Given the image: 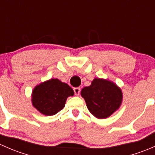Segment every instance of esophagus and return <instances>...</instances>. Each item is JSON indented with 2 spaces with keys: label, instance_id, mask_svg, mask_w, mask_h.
<instances>
[{
  "label": "esophagus",
  "instance_id": "1",
  "mask_svg": "<svg viewBox=\"0 0 155 155\" xmlns=\"http://www.w3.org/2000/svg\"><path fill=\"white\" fill-rule=\"evenodd\" d=\"M73 91H74L75 94H76V96H79V93H80V87H75V88L73 89Z\"/></svg>",
  "mask_w": 155,
  "mask_h": 155
}]
</instances>
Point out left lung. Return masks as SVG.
<instances>
[{
    "label": "left lung",
    "instance_id": "1",
    "mask_svg": "<svg viewBox=\"0 0 155 155\" xmlns=\"http://www.w3.org/2000/svg\"><path fill=\"white\" fill-rule=\"evenodd\" d=\"M89 112L99 119L109 118L121 105L123 94L121 87L115 82L95 78L89 86L81 91Z\"/></svg>",
    "mask_w": 155,
    "mask_h": 155
}]
</instances>
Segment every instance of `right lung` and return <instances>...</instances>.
I'll return each mask as SVG.
<instances>
[{
    "mask_svg": "<svg viewBox=\"0 0 155 155\" xmlns=\"http://www.w3.org/2000/svg\"><path fill=\"white\" fill-rule=\"evenodd\" d=\"M74 91L58 79H51L36 85L31 93L33 107L46 116L54 115L64 109L67 99Z\"/></svg>",
    "mask_w": 155,
    "mask_h": 155,
    "instance_id": "obj_1",
    "label": "right lung"
}]
</instances>
